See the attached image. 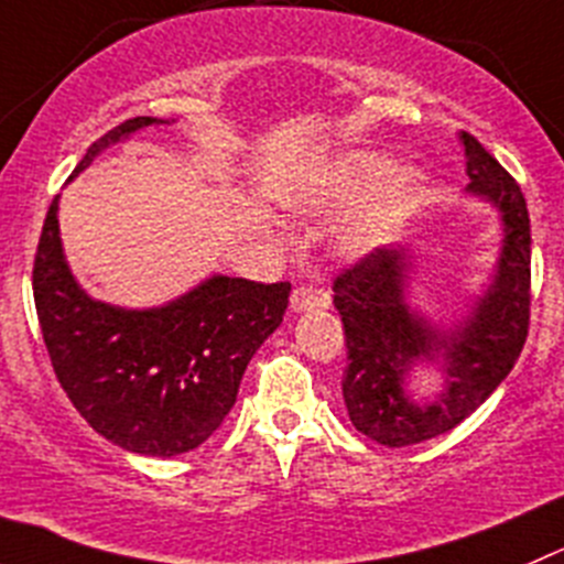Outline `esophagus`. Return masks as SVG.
<instances>
[{"label":"esophagus","mask_w":564,"mask_h":564,"mask_svg":"<svg viewBox=\"0 0 564 564\" xmlns=\"http://www.w3.org/2000/svg\"><path fill=\"white\" fill-rule=\"evenodd\" d=\"M321 307H329V293L318 291L313 285H302L293 291L291 296V310L293 313H304V310H321Z\"/></svg>","instance_id":"34e87169"}]
</instances>
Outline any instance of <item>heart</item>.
<instances>
[{
    "instance_id": "heart-1",
    "label": "heart",
    "mask_w": 564,
    "mask_h": 564,
    "mask_svg": "<svg viewBox=\"0 0 564 564\" xmlns=\"http://www.w3.org/2000/svg\"><path fill=\"white\" fill-rule=\"evenodd\" d=\"M388 160L377 152H346L310 171L293 187L288 205L302 216H321L359 193ZM382 174V173H381ZM383 175V174H382ZM423 176L415 165H393L351 205L335 229V249L348 260L373 254L404 227L421 196Z\"/></svg>"
}]
</instances>
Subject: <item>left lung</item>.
Here are the masks:
<instances>
[{"label": "left lung", "mask_w": 564, "mask_h": 564, "mask_svg": "<svg viewBox=\"0 0 564 564\" xmlns=\"http://www.w3.org/2000/svg\"><path fill=\"white\" fill-rule=\"evenodd\" d=\"M468 196L481 198L501 221V251L468 313L440 324L410 304L415 257L395 243L362 257L335 279V307L346 332L348 366L343 401L357 432L388 448H404L452 432L509 377L529 332L532 229L518 182L468 132ZM434 365L441 390L421 402L409 390L415 367Z\"/></svg>", "instance_id": "8db88e82"}]
</instances>
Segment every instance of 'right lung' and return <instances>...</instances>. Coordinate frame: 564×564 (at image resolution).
<instances>
[{
    "mask_svg": "<svg viewBox=\"0 0 564 564\" xmlns=\"http://www.w3.org/2000/svg\"><path fill=\"white\" fill-rule=\"evenodd\" d=\"M152 124L169 121L138 116L118 124L88 149L72 180L107 147ZM57 210L61 196L46 213L32 268L57 382L112 446L163 459L193 452L232 410L249 359L282 324L291 285L213 273L160 307L99 302L68 268Z\"/></svg>",
    "mask_w": 564,
    "mask_h": 564,
    "instance_id": "right-lung-1",
    "label": "right lung"
}]
</instances>
